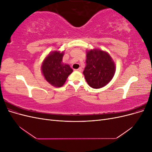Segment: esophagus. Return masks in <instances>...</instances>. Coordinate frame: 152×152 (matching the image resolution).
<instances>
[{
	"label": "esophagus",
	"instance_id": "1",
	"mask_svg": "<svg viewBox=\"0 0 152 152\" xmlns=\"http://www.w3.org/2000/svg\"><path fill=\"white\" fill-rule=\"evenodd\" d=\"M75 71H79V72H82V68H78V69H77V70H74Z\"/></svg>",
	"mask_w": 152,
	"mask_h": 152
}]
</instances>
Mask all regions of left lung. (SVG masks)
I'll return each mask as SVG.
<instances>
[{"instance_id": "obj_1", "label": "left lung", "mask_w": 152, "mask_h": 152, "mask_svg": "<svg viewBox=\"0 0 152 152\" xmlns=\"http://www.w3.org/2000/svg\"><path fill=\"white\" fill-rule=\"evenodd\" d=\"M115 71V63L107 52L96 49L87 52L83 73L90 87L94 89L104 87L112 80Z\"/></svg>"}]
</instances>
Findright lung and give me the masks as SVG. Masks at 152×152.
Listing matches in <instances>:
<instances>
[{
	"instance_id": "1",
	"label": "right lung",
	"mask_w": 152,
	"mask_h": 152,
	"mask_svg": "<svg viewBox=\"0 0 152 152\" xmlns=\"http://www.w3.org/2000/svg\"><path fill=\"white\" fill-rule=\"evenodd\" d=\"M63 53L54 51L45 58L42 65V72L45 80L53 86L60 87L73 70L62 63Z\"/></svg>"
}]
</instances>
